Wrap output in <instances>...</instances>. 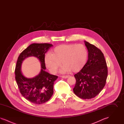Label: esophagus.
<instances>
[{
    "label": "esophagus",
    "instance_id": "1",
    "mask_svg": "<svg viewBox=\"0 0 124 124\" xmlns=\"http://www.w3.org/2000/svg\"><path fill=\"white\" fill-rule=\"evenodd\" d=\"M69 75H66V76H61V77L62 78H68L69 77Z\"/></svg>",
    "mask_w": 124,
    "mask_h": 124
}]
</instances>
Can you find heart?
Segmentation results:
<instances>
[{"mask_svg": "<svg viewBox=\"0 0 124 124\" xmlns=\"http://www.w3.org/2000/svg\"><path fill=\"white\" fill-rule=\"evenodd\" d=\"M88 58L86 47L83 44L62 45L55 47L52 53H47L45 58L46 67L50 71L55 73L60 65L61 71L66 73L80 70L85 64Z\"/></svg>", "mask_w": 124, "mask_h": 124, "instance_id": "obj_1", "label": "heart"}]
</instances>
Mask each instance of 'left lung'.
Returning <instances> with one entry per match:
<instances>
[{
	"label": "left lung",
	"instance_id": "8db88e82",
	"mask_svg": "<svg viewBox=\"0 0 124 124\" xmlns=\"http://www.w3.org/2000/svg\"><path fill=\"white\" fill-rule=\"evenodd\" d=\"M85 42L88 52V59L82 69L74 75L76 82L73 89L75 94L82 99H91L100 93L106 83L107 66L100 49Z\"/></svg>",
	"mask_w": 124,
	"mask_h": 124
}]
</instances>
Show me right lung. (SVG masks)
Here are the masks:
<instances>
[{"mask_svg":"<svg viewBox=\"0 0 124 124\" xmlns=\"http://www.w3.org/2000/svg\"><path fill=\"white\" fill-rule=\"evenodd\" d=\"M52 44L33 43L20 54L15 70V79L22 95L27 100L35 104H42L49 100L53 93V84L58 78L45 71V53ZM34 56L39 59L42 69L40 73L32 78H27L22 74L21 65L24 59Z\"/></svg>","mask_w":124,"mask_h":124,"instance_id":"add662e5","label":"right lung"}]
</instances>
